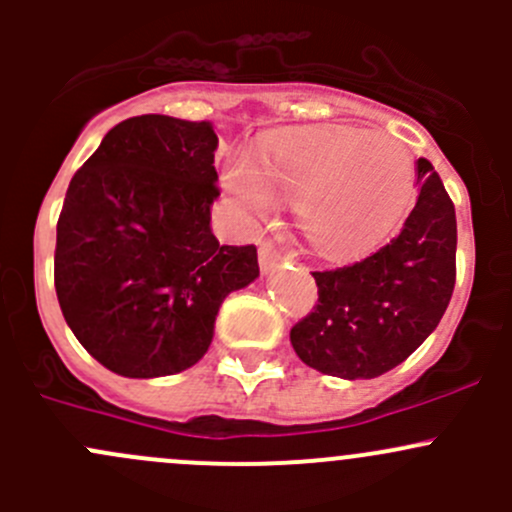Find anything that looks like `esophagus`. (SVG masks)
<instances>
[{"label":"esophagus","instance_id":"esophagus-1","mask_svg":"<svg viewBox=\"0 0 512 512\" xmlns=\"http://www.w3.org/2000/svg\"><path fill=\"white\" fill-rule=\"evenodd\" d=\"M282 260H285V257L280 255V250H277L272 242H262L260 245V270L265 272V275H270L275 267H280Z\"/></svg>","mask_w":512,"mask_h":512}]
</instances>
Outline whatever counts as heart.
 Here are the masks:
<instances>
[{
  "instance_id": "b5f03b06",
  "label": "heart",
  "mask_w": 512,
  "mask_h": 512,
  "mask_svg": "<svg viewBox=\"0 0 512 512\" xmlns=\"http://www.w3.org/2000/svg\"><path fill=\"white\" fill-rule=\"evenodd\" d=\"M223 185L252 218L275 213V195L297 200V223L309 245L339 260L394 230L414 195V160L386 133L299 131L277 138L260 168L232 163Z\"/></svg>"
}]
</instances>
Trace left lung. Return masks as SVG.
Segmentation results:
<instances>
[{
  "instance_id": "obj_1",
  "label": "left lung",
  "mask_w": 512,
  "mask_h": 512,
  "mask_svg": "<svg viewBox=\"0 0 512 512\" xmlns=\"http://www.w3.org/2000/svg\"><path fill=\"white\" fill-rule=\"evenodd\" d=\"M317 309L289 332L299 359L339 379H376L426 342L456 285V210L418 158V200L399 235L354 265L312 272Z\"/></svg>"
}]
</instances>
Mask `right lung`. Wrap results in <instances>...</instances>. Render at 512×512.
<instances>
[{"label": "right lung", "instance_id": "add662e5", "mask_svg": "<svg viewBox=\"0 0 512 512\" xmlns=\"http://www.w3.org/2000/svg\"><path fill=\"white\" fill-rule=\"evenodd\" d=\"M213 123L133 116L76 170L56 225L54 285L74 337L128 379L198 364L223 299L260 277L255 245H220Z\"/></svg>", "mask_w": 512, "mask_h": 512}]
</instances>
